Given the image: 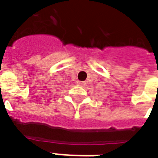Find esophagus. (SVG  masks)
Segmentation results:
<instances>
[{"instance_id":"1","label":"esophagus","mask_w":158,"mask_h":158,"mask_svg":"<svg viewBox=\"0 0 158 158\" xmlns=\"http://www.w3.org/2000/svg\"><path fill=\"white\" fill-rule=\"evenodd\" d=\"M77 86H80V87H82V86H84V85H85V82H84V81H77Z\"/></svg>"}]
</instances>
